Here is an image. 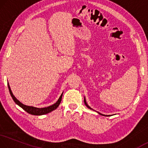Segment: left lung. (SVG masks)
Returning <instances> with one entry per match:
<instances>
[{"label":"left lung","instance_id":"left-lung-1","mask_svg":"<svg viewBox=\"0 0 148 148\" xmlns=\"http://www.w3.org/2000/svg\"><path fill=\"white\" fill-rule=\"evenodd\" d=\"M84 103H85V105H86V106H87V107H88V108H90V109H92L91 108H90V106H88V104H87V103H86V100H85V99H84ZM99 114H101V113H99ZM101 115H103V114H101Z\"/></svg>","mask_w":148,"mask_h":148}]
</instances>
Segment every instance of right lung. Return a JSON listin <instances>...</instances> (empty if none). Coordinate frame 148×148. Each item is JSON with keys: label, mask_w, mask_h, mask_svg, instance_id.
<instances>
[{"label": "right lung", "mask_w": 148, "mask_h": 148, "mask_svg": "<svg viewBox=\"0 0 148 148\" xmlns=\"http://www.w3.org/2000/svg\"><path fill=\"white\" fill-rule=\"evenodd\" d=\"M8 89H9V92H10V94L11 95V97H12V99L14 100V101L15 102V103L17 104L18 105L20 106V107L23 108L24 110L25 111H26L28 113L30 114H33V115H38V116L43 115V114H47V113L51 112V111L54 110L55 109H56L58 107L59 105H60V104L61 103V99H62L63 93L61 95L60 99H58V101H57L55 104H52V105L47 106V107H45V108H36V107H33V106L24 105V104L20 103L18 100H17L16 99V97L13 95L12 91H11L10 87V86H9L8 83Z\"/></svg>", "instance_id": "1"}]
</instances>
